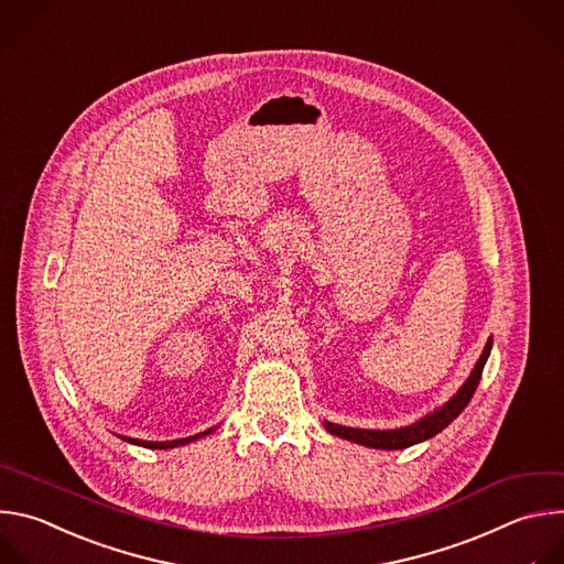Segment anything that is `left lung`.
<instances>
[{"label": "left lung", "instance_id": "left-lung-1", "mask_svg": "<svg viewBox=\"0 0 564 564\" xmlns=\"http://www.w3.org/2000/svg\"><path fill=\"white\" fill-rule=\"evenodd\" d=\"M491 345L494 340L489 337L487 345H485V351L480 356V360L476 362L471 376L467 378V382L460 387V391L448 400L446 404L437 406L433 413H426L424 417H420L417 422L409 424V426H400V429H389V431H378V429H354V426H343V424H333V422H324L326 431L337 435V437H345V440H351V442H358V444H365V446H371V448H406V446H413L417 442H424L433 435H437L444 426L452 424L463 411L465 406L471 402L476 389H478V382L482 378V369L487 365V358L491 354Z\"/></svg>", "mask_w": 564, "mask_h": 564}]
</instances>
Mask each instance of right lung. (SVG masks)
<instances>
[{
  "instance_id": "add662e5",
  "label": "right lung",
  "mask_w": 564,
  "mask_h": 564,
  "mask_svg": "<svg viewBox=\"0 0 564 564\" xmlns=\"http://www.w3.org/2000/svg\"><path fill=\"white\" fill-rule=\"evenodd\" d=\"M213 431H215V426H213V429H206V431H202V433H197V435L182 437V440H171V442H149V440H135V437H127V435H120V437H122V440H127V442H131V444L147 446V448H173V446L188 444V442H193V440H197V437H204V435H208V433H213Z\"/></svg>"
}]
</instances>
